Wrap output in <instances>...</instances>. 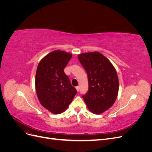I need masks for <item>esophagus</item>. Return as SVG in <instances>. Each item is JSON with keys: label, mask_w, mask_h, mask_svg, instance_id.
Here are the masks:
<instances>
[{"label": "esophagus", "mask_w": 152, "mask_h": 152, "mask_svg": "<svg viewBox=\"0 0 152 152\" xmlns=\"http://www.w3.org/2000/svg\"><path fill=\"white\" fill-rule=\"evenodd\" d=\"M76 89H77V92H79V90H80V88H79V86H77V87H76Z\"/></svg>", "instance_id": "1"}]
</instances>
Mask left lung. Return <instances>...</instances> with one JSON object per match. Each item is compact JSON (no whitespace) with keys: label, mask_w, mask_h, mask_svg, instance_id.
Returning <instances> with one entry per match:
<instances>
[{"label":"left lung","mask_w":152,"mask_h":152,"mask_svg":"<svg viewBox=\"0 0 152 152\" xmlns=\"http://www.w3.org/2000/svg\"><path fill=\"white\" fill-rule=\"evenodd\" d=\"M88 76L89 90L82 96L88 109L100 114L114 104L118 92V79L115 68L108 59L98 51L78 55Z\"/></svg>","instance_id":"obj_1"}]
</instances>
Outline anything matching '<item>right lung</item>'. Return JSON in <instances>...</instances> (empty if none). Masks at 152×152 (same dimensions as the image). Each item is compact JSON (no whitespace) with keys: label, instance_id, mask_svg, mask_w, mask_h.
Here are the masks:
<instances>
[{"label":"right lung","instance_id":"add662e5","mask_svg":"<svg viewBox=\"0 0 152 152\" xmlns=\"http://www.w3.org/2000/svg\"><path fill=\"white\" fill-rule=\"evenodd\" d=\"M72 54L56 50L39 62L35 75V89L40 104L54 114L64 112L77 94V90L64 72Z\"/></svg>","mask_w":152,"mask_h":152}]
</instances>
